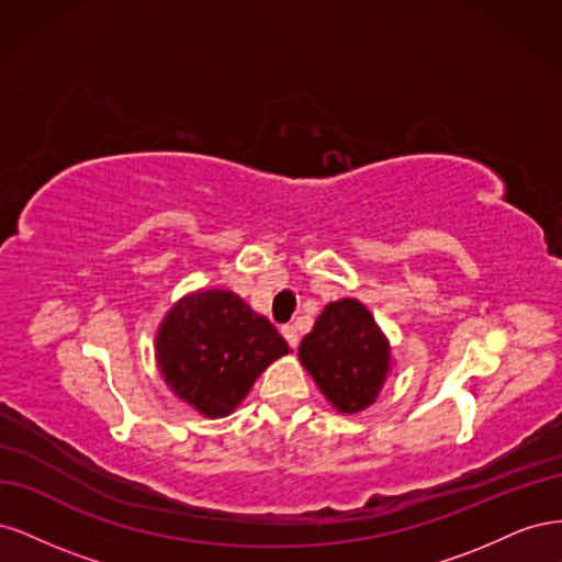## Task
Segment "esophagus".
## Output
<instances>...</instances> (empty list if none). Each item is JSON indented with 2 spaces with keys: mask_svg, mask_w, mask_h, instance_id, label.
Instances as JSON below:
<instances>
[{
  "mask_svg": "<svg viewBox=\"0 0 562 562\" xmlns=\"http://www.w3.org/2000/svg\"><path fill=\"white\" fill-rule=\"evenodd\" d=\"M281 335L285 337V342L291 345L293 349L297 347V342H300V337H297V330H295V326H283L281 328Z\"/></svg>",
  "mask_w": 562,
  "mask_h": 562,
  "instance_id": "obj_1",
  "label": "esophagus"
}]
</instances>
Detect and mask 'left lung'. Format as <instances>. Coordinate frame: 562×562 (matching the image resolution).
<instances>
[{
  "label": "left lung",
  "mask_w": 562,
  "mask_h": 562,
  "mask_svg": "<svg viewBox=\"0 0 562 562\" xmlns=\"http://www.w3.org/2000/svg\"><path fill=\"white\" fill-rule=\"evenodd\" d=\"M300 361L335 411L356 415L378 401L391 370V347L366 304L342 297L326 304L304 335Z\"/></svg>",
  "instance_id": "8db88e82"
}]
</instances>
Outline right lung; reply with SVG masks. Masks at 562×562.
I'll list each match as a JSON object with an SVG mask.
<instances>
[{
  "instance_id": "1",
  "label": "right lung",
  "mask_w": 562,
  "mask_h": 562,
  "mask_svg": "<svg viewBox=\"0 0 562 562\" xmlns=\"http://www.w3.org/2000/svg\"><path fill=\"white\" fill-rule=\"evenodd\" d=\"M155 347L164 382L213 419L234 413L262 370L291 351L265 316L220 288L178 300L161 321Z\"/></svg>"
}]
</instances>
